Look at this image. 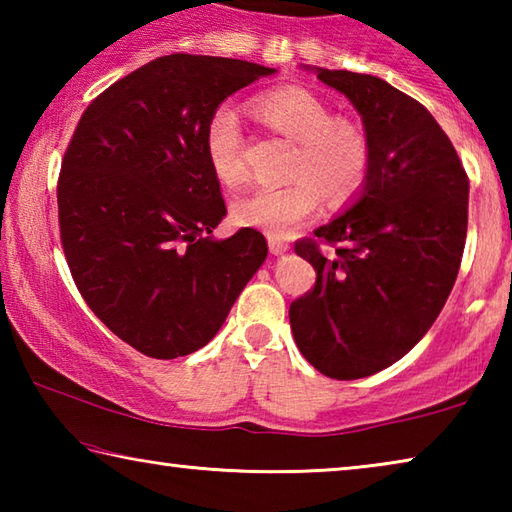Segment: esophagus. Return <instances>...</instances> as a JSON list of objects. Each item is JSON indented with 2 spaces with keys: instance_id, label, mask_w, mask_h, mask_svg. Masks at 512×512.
Segmentation results:
<instances>
[{
  "instance_id": "34e87169",
  "label": "esophagus",
  "mask_w": 512,
  "mask_h": 512,
  "mask_svg": "<svg viewBox=\"0 0 512 512\" xmlns=\"http://www.w3.org/2000/svg\"><path fill=\"white\" fill-rule=\"evenodd\" d=\"M268 250H271L273 255H282L289 250V244L280 237H268Z\"/></svg>"
}]
</instances>
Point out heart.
Instances as JSON below:
<instances>
[{"label":"heart","mask_w":512,"mask_h":512,"mask_svg":"<svg viewBox=\"0 0 512 512\" xmlns=\"http://www.w3.org/2000/svg\"><path fill=\"white\" fill-rule=\"evenodd\" d=\"M255 115L275 133L296 142L287 185L255 187L232 203V216L246 228L287 237L318 210L323 194L343 203L366 185L370 146L357 124L334 117V110L307 88L289 85L266 92L253 103ZM203 146L212 173L225 187L246 178V144L237 110L223 103L207 119Z\"/></svg>","instance_id":"1"}]
</instances>
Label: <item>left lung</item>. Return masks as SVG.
<instances>
[{
	"label": "left lung",
	"instance_id": "left-lung-1",
	"mask_svg": "<svg viewBox=\"0 0 512 512\" xmlns=\"http://www.w3.org/2000/svg\"><path fill=\"white\" fill-rule=\"evenodd\" d=\"M366 126L370 171L348 212L298 239L316 284L293 300V339L332 379H361L402 359L452 293L467 235L470 180L431 112L370 74L318 67ZM332 245V256L322 246Z\"/></svg>",
	"mask_w": 512,
	"mask_h": 512
}]
</instances>
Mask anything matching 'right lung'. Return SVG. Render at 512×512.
<instances>
[{"mask_svg":"<svg viewBox=\"0 0 512 512\" xmlns=\"http://www.w3.org/2000/svg\"><path fill=\"white\" fill-rule=\"evenodd\" d=\"M275 69L171 54L112 83L76 124L58 176L60 244L110 332L153 359L210 343L264 264L262 232L225 216L203 133L219 103Z\"/></svg>","mask_w":512,"mask_h":512,"instance_id":"1","label":"right lung"}]
</instances>
